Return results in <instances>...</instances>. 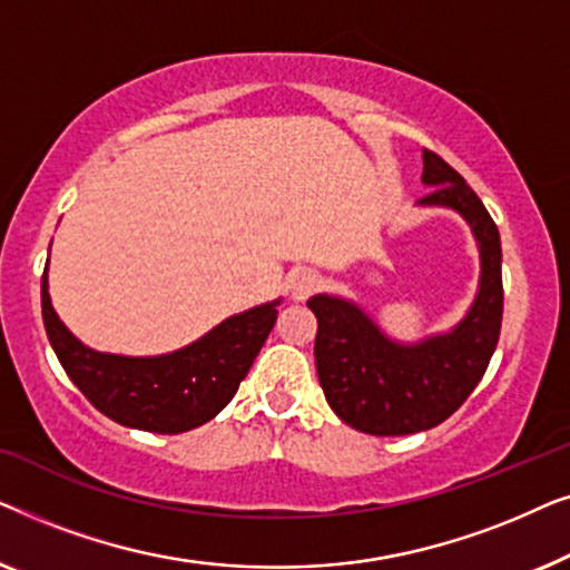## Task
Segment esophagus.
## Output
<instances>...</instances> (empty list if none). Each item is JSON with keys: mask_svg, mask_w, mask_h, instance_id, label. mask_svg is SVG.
I'll return each mask as SVG.
<instances>
[{"mask_svg": "<svg viewBox=\"0 0 570 570\" xmlns=\"http://www.w3.org/2000/svg\"><path fill=\"white\" fill-rule=\"evenodd\" d=\"M318 285H322V277H318L314 269H295L293 277H291L293 298H298V301H303L306 295L314 293Z\"/></svg>", "mask_w": 570, "mask_h": 570, "instance_id": "34e87169", "label": "esophagus"}]
</instances>
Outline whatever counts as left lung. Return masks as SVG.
<instances>
[{
    "instance_id": "obj_1",
    "label": "left lung",
    "mask_w": 570,
    "mask_h": 570,
    "mask_svg": "<svg viewBox=\"0 0 570 570\" xmlns=\"http://www.w3.org/2000/svg\"><path fill=\"white\" fill-rule=\"evenodd\" d=\"M420 207H446L472 228L480 285L470 311L449 332L417 342L392 340L357 303L318 293L308 298L316 330V373L342 423L371 435L431 431L462 407L495 353L503 316L501 236L478 194L446 160L423 150Z\"/></svg>"
}]
</instances>
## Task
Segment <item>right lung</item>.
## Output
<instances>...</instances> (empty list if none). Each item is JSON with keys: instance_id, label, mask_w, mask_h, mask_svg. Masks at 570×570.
Wrapping results in <instances>:
<instances>
[{"instance_id": "obj_1", "label": "right lung", "mask_w": 570, "mask_h": 570, "mask_svg": "<svg viewBox=\"0 0 570 570\" xmlns=\"http://www.w3.org/2000/svg\"><path fill=\"white\" fill-rule=\"evenodd\" d=\"M279 301L233 314L174 353L135 357L82 345L51 306L49 264L41 277L43 324L61 368L106 417L150 433L191 431L233 400L277 322Z\"/></svg>"}]
</instances>
